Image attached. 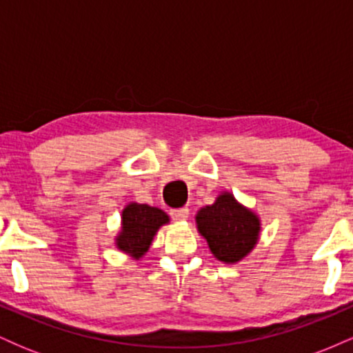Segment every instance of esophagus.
I'll return each mask as SVG.
<instances>
[{
    "instance_id": "34e87169",
    "label": "esophagus",
    "mask_w": 353,
    "mask_h": 353,
    "mask_svg": "<svg viewBox=\"0 0 353 353\" xmlns=\"http://www.w3.org/2000/svg\"><path fill=\"white\" fill-rule=\"evenodd\" d=\"M171 216L176 221H185L189 217V209L188 208H181V209H172Z\"/></svg>"
}]
</instances>
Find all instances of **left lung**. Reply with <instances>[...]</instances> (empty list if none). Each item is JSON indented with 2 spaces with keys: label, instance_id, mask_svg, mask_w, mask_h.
I'll list each match as a JSON object with an SVG mask.
<instances>
[{
  "label": "left lung",
  "instance_id": "obj_1",
  "mask_svg": "<svg viewBox=\"0 0 353 353\" xmlns=\"http://www.w3.org/2000/svg\"><path fill=\"white\" fill-rule=\"evenodd\" d=\"M196 224L208 241L210 252L224 264H237L245 259L261 236L257 214L242 205L228 190L219 194L214 204L197 210Z\"/></svg>",
  "mask_w": 353,
  "mask_h": 353
}]
</instances>
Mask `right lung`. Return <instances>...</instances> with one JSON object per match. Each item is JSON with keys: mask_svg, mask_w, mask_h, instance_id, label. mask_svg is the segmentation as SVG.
<instances>
[{"mask_svg": "<svg viewBox=\"0 0 353 353\" xmlns=\"http://www.w3.org/2000/svg\"><path fill=\"white\" fill-rule=\"evenodd\" d=\"M165 224H169V216L164 210L129 202L121 214V230L114 239L116 247L134 261H139L151 247L157 230Z\"/></svg>", "mask_w": 353, "mask_h": 353, "instance_id": "obj_1", "label": "right lung"}]
</instances>
